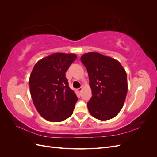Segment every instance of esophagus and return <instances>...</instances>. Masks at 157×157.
Here are the masks:
<instances>
[{
    "label": "esophagus",
    "mask_w": 157,
    "mask_h": 157,
    "mask_svg": "<svg viewBox=\"0 0 157 157\" xmlns=\"http://www.w3.org/2000/svg\"><path fill=\"white\" fill-rule=\"evenodd\" d=\"M82 88H77V91L78 93H80V92H82Z\"/></svg>",
    "instance_id": "obj_1"
}]
</instances>
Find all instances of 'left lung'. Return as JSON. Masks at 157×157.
Returning <instances> with one entry per match:
<instances>
[{
  "label": "left lung",
  "instance_id": "8db88e82",
  "mask_svg": "<svg viewBox=\"0 0 157 157\" xmlns=\"http://www.w3.org/2000/svg\"><path fill=\"white\" fill-rule=\"evenodd\" d=\"M86 68L92 96L87 105L98 120L107 121L121 111L128 91L127 75L119 61L98 52L80 58Z\"/></svg>",
  "mask_w": 157,
  "mask_h": 157
}]
</instances>
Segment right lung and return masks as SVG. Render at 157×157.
Wrapping results in <instances>:
<instances>
[{
  "mask_svg": "<svg viewBox=\"0 0 157 157\" xmlns=\"http://www.w3.org/2000/svg\"><path fill=\"white\" fill-rule=\"evenodd\" d=\"M75 54L55 53L39 60L29 77L33 103L44 119L61 122L73 113L78 98L69 86L65 73L77 58Z\"/></svg>",
  "mask_w": 157,
  "mask_h": 157,
  "instance_id": "add662e5",
  "label": "right lung"
}]
</instances>
